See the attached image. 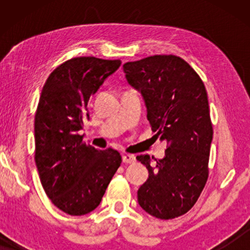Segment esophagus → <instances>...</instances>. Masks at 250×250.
<instances>
[{"mask_svg":"<svg viewBox=\"0 0 250 250\" xmlns=\"http://www.w3.org/2000/svg\"><path fill=\"white\" fill-rule=\"evenodd\" d=\"M123 163H125V164L135 163V157L133 155H124L123 156Z\"/></svg>","mask_w":250,"mask_h":250,"instance_id":"esophagus-1","label":"esophagus"}]
</instances>
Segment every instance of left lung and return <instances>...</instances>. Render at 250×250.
Returning a JSON list of instances; mask_svg holds the SVG:
<instances>
[{
    "mask_svg": "<svg viewBox=\"0 0 250 250\" xmlns=\"http://www.w3.org/2000/svg\"><path fill=\"white\" fill-rule=\"evenodd\" d=\"M123 67L126 80L145 99L155 136L167 142L163 159L151 163L148 155L136 157L149 172L138 191L139 205L152 216L172 220L193 207L208 179L213 125L206 88L193 68L173 54Z\"/></svg>",
    "mask_w": 250,
    "mask_h": 250,
    "instance_id": "8db88e82",
    "label": "left lung"
}]
</instances>
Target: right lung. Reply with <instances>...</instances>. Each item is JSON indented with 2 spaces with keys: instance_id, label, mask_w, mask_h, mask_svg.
Returning a JSON list of instances; mask_svg holds the SVG:
<instances>
[{
  "instance_id": "add662e5",
  "label": "right lung",
  "mask_w": 250,
  "mask_h": 250,
  "mask_svg": "<svg viewBox=\"0 0 250 250\" xmlns=\"http://www.w3.org/2000/svg\"><path fill=\"white\" fill-rule=\"evenodd\" d=\"M121 60L77 57L58 66L44 84L35 114V163L54 206L71 216L94 210L121 166L111 148L98 150L80 132L90 97Z\"/></svg>"
}]
</instances>
